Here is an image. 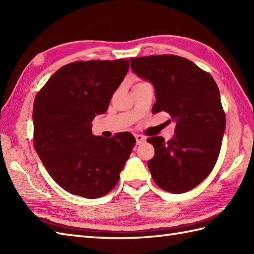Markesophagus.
Instances as JSON below:
<instances>
[{
  "mask_svg": "<svg viewBox=\"0 0 254 254\" xmlns=\"http://www.w3.org/2000/svg\"><path fill=\"white\" fill-rule=\"evenodd\" d=\"M135 138H136V144H137V145H141V144L146 142V138H145V136L139 135V134H136Z\"/></svg>",
  "mask_w": 254,
  "mask_h": 254,
  "instance_id": "34e87169",
  "label": "esophagus"
}]
</instances>
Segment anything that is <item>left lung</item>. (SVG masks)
Masks as SVG:
<instances>
[{
  "mask_svg": "<svg viewBox=\"0 0 254 254\" xmlns=\"http://www.w3.org/2000/svg\"><path fill=\"white\" fill-rule=\"evenodd\" d=\"M131 68L155 88L153 112H168L175 136L147 138L155 148L148 168L163 190L179 194L198 186L216 164L226 128L219 89L210 74L188 59L165 55L131 58Z\"/></svg>",
  "mask_w": 254,
  "mask_h": 254,
  "instance_id": "obj_1",
  "label": "left lung"
}]
</instances>
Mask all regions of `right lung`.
Listing matches in <instances>:
<instances>
[{
  "label": "right lung",
  "mask_w": 254,
  "mask_h": 254,
  "mask_svg": "<svg viewBox=\"0 0 254 254\" xmlns=\"http://www.w3.org/2000/svg\"><path fill=\"white\" fill-rule=\"evenodd\" d=\"M128 66L123 59L69 63L36 96L35 149L52 179L75 195L97 198L109 193L135 145L128 132L111 138L91 132V121L107 111Z\"/></svg>",
  "instance_id": "right-lung-1"
}]
</instances>
